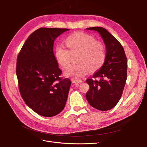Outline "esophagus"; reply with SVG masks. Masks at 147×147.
<instances>
[{
	"label": "esophagus",
	"instance_id": "1",
	"mask_svg": "<svg viewBox=\"0 0 147 147\" xmlns=\"http://www.w3.org/2000/svg\"><path fill=\"white\" fill-rule=\"evenodd\" d=\"M72 82L73 83H76V84H79V83H80L82 82V80H77V79H73L72 80Z\"/></svg>",
	"mask_w": 147,
	"mask_h": 147
}]
</instances>
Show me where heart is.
<instances>
[{
  "label": "heart",
  "instance_id": "b5f03b06",
  "mask_svg": "<svg viewBox=\"0 0 147 147\" xmlns=\"http://www.w3.org/2000/svg\"><path fill=\"white\" fill-rule=\"evenodd\" d=\"M68 50L63 46H57L54 49V56L58 64L64 68L70 65L71 55L78 54L76 62L69 67L64 75L73 78H79L86 74L90 69L95 71L101 68L106 59L105 46L96 42L95 38L89 34L77 33L69 36L64 41Z\"/></svg>",
  "mask_w": 147,
  "mask_h": 147
}]
</instances>
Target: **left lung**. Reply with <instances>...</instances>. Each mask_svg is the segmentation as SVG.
I'll list each match as a JSON object with an SVG mask.
<instances>
[{
	"label": "left lung",
	"instance_id": "obj_1",
	"mask_svg": "<svg viewBox=\"0 0 147 147\" xmlns=\"http://www.w3.org/2000/svg\"><path fill=\"white\" fill-rule=\"evenodd\" d=\"M97 32L105 43V63L93 76L88 79L89 85L86 98L89 104L95 109L107 111L114 108L121 98L127 79V60L120 43L108 31L101 27L86 28Z\"/></svg>",
	"mask_w": 147,
	"mask_h": 147
}]
</instances>
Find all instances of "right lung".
<instances>
[{"mask_svg": "<svg viewBox=\"0 0 147 147\" xmlns=\"http://www.w3.org/2000/svg\"><path fill=\"white\" fill-rule=\"evenodd\" d=\"M67 28H40L31 34L18 54L16 73L26 104L44 117H53L65 105L71 81L61 79L53 53L55 38Z\"/></svg>", "mask_w": 147, "mask_h": 147, "instance_id": "obj_1", "label": "right lung"}]
</instances>
